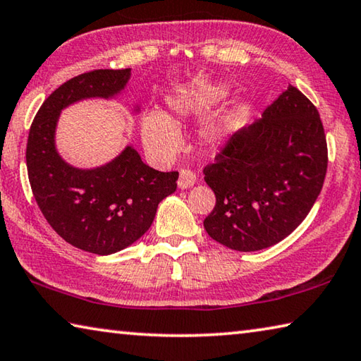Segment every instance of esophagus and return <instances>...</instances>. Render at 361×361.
I'll return each mask as SVG.
<instances>
[{
	"instance_id": "obj_1",
	"label": "esophagus",
	"mask_w": 361,
	"mask_h": 361,
	"mask_svg": "<svg viewBox=\"0 0 361 361\" xmlns=\"http://www.w3.org/2000/svg\"><path fill=\"white\" fill-rule=\"evenodd\" d=\"M195 183V173L192 170H181L180 172V178H178V188L180 189H188L194 186Z\"/></svg>"
}]
</instances>
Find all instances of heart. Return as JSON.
I'll return each mask as SVG.
<instances>
[{
    "instance_id": "1",
    "label": "heart",
    "mask_w": 361,
    "mask_h": 361,
    "mask_svg": "<svg viewBox=\"0 0 361 361\" xmlns=\"http://www.w3.org/2000/svg\"><path fill=\"white\" fill-rule=\"evenodd\" d=\"M228 94V89L221 84L189 85L176 89L167 97L169 109L176 118H195L202 116ZM229 122L218 119L205 126L202 140L207 145H219L228 138ZM142 138L145 148L159 159H170L178 152L181 135L172 118H167L161 111H149L142 121Z\"/></svg>"
}]
</instances>
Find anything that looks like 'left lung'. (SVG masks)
<instances>
[{"mask_svg":"<svg viewBox=\"0 0 361 361\" xmlns=\"http://www.w3.org/2000/svg\"><path fill=\"white\" fill-rule=\"evenodd\" d=\"M328 167L320 114L293 85L261 119L242 127L204 169L216 205L204 219L213 240L258 252L290 235L322 191Z\"/></svg>","mask_w":361,"mask_h":361,"instance_id":"1","label":"left lung"}]
</instances>
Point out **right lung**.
<instances>
[{
    "mask_svg": "<svg viewBox=\"0 0 361 361\" xmlns=\"http://www.w3.org/2000/svg\"><path fill=\"white\" fill-rule=\"evenodd\" d=\"M129 79L130 68L95 70L70 79L44 100L28 133L27 170L36 204L65 242L95 255H111L137 242L178 180V172L146 166L132 146L95 169L73 167L59 154L60 111L84 99H113Z\"/></svg>",
    "mask_w": 361,
    "mask_h": 361,
    "instance_id": "add662e5",
    "label": "right lung"
}]
</instances>
